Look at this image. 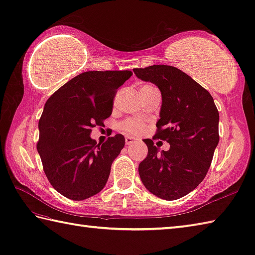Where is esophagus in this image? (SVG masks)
<instances>
[{
	"instance_id": "esophagus-1",
	"label": "esophagus",
	"mask_w": 255,
	"mask_h": 255,
	"mask_svg": "<svg viewBox=\"0 0 255 255\" xmlns=\"http://www.w3.org/2000/svg\"><path fill=\"white\" fill-rule=\"evenodd\" d=\"M137 142V139L136 138H134V137H131V136H127L126 137V145H133V144H135Z\"/></svg>"
}]
</instances>
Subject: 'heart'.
Instances as JSON below:
<instances>
[{"label": "heart", "mask_w": 255, "mask_h": 255, "mask_svg": "<svg viewBox=\"0 0 255 255\" xmlns=\"http://www.w3.org/2000/svg\"><path fill=\"white\" fill-rule=\"evenodd\" d=\"M143 87H152V86H143ZM121 128L128 134L137 135V134H141L144 131L145 127L143 123H141L137 120H134V119H131V120H128L124 122L121 126Z\"/></svg>", "instance_id": "obj_1"}]
</instances>
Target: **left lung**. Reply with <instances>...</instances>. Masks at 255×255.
Returning <instances> with one entry per match:
<instances>
[{
	"mask_svg": "<svg viewBox=\"0 0 255 255\" xmlns=\"http://www.w3.org/2000/svg\"><path fill=\"white\" fill-rule=\"evenodd\" d=\"M133 71L162 93L154 138L170 145L159 152L152 139H143L148 153L138 165L139 177L153 195L176 200L206 177L219 143V112L210 93L176 67L154 65Z\"/></svg>",
	"mask_w": 255,
	"mask_h": 255,
	"instance_id": "obj_1",
	"label": "left lung"
}]
</instances>
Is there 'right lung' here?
Masks as SVG:
<instances>
[{"label":"right lung","instance_id":"right-lung-1","mask_svg":"<svg viewBox=\"0 0 255 255\" xmlns=\"http://www.w3.org/2000/svg\"><path fill=\"white\" fill-rule=\"evenodd\" d=\"M131 76L129 70L82 72L45 103L37 152L49 183L67 198L84 200L105 188L126 138L117 134L97 145L91 128L105 126L117 90Z\"/></svg>","mask_w":255,"mask_h":255}]
</instances>
